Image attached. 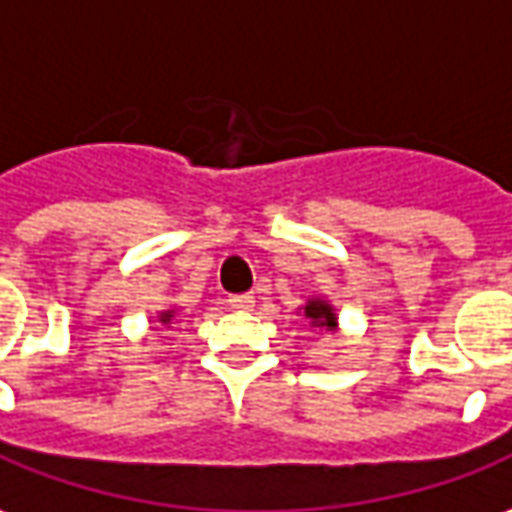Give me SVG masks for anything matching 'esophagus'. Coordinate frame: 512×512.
Returning a JSON list of instances; mask_svg holds the SVG:
<instances>
[{"instance_id":"esophagus-1","label":"esophagus","mask_w":512,"mask_h":512,"mask_svg":"<svg viewBox=\"0 0 512 512\" xmlns=\"http://www.w3.org/2000/svg\"><path fill=\"white\" fill-rule=\"evenodd\" d=\"M228 306H231V309H239V312H245V309L253 306V295H248V292H245V295H231V298H228Z\"/></svg>"}]
</instances>
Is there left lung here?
<instances>
[{
	"label": "left lung",
	"mask_w": 512,
	"mask_h": 512,
	"mask_svg": "<svg viewBox=\"0 0 512 512\" xmlns=\"http://www.w3.org/2000/svg\"><path fill=\"white\" fill-rule=\"evenodd\" d=\"M303 317H306L315 329H326V331L337 329L334 306H331L329 301H323V298H312V301H306V306H303Z\"/></svg>",
	"instance_id": "1"
}]
</instances>
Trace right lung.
<instances>
[{"instance_id": "add662e5", "label": "right lung", "mask_w": 512, "mask_h": 512, "mask_svg": "<svg viewBox=\"0 0 512 512\" xmlns=\"http://www.w3.org/2000/svg\"><path fill=\"white\" fill-rule=\"evenodd\" d=\"M172 317H175V309H167V312H161V315H158V320H161V323L167 326Z\"/></svg>"}]
</instances>
